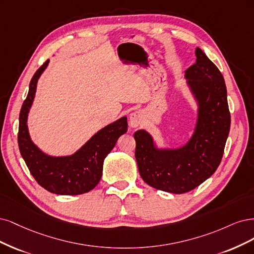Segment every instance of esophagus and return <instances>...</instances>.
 I'll return each instance as SVG.
<instances>
[{
	"label": "esophagus",
	"mask_w": 254,
	"mask_h": 254,
	"mask_svg": "<svg viewBox=\"0 0 254 254\" xmlns=\"http://www.w3.org/2000/svg\"><path fill=\"white\" fill-rule=\"evenodd\" d=\"M144 118V114L142 111H136L129 115V126L132 127H138L141 125Z\"/></svg>",
	"instance_id": "esophagus-1"
}]
</instances>
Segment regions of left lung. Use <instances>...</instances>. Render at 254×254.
<instances>
[{"label":"left lung","mask_w":254,"mask_h":254,"mask_svg":"<svg viewBox=\"0 0 254 254\" xmlns=\"http://www.w3.org/2000/svg\"><path fill=\"white\" fill-rule=\"evenodd\" d=\"M185 78L197 104L194 132L179 148H158L144 129L134 134L135 157L144 183L165 192L183 194L214 173L230 130V112L222 72L199 47Z\"/></svg>","instance_id":"obj_1"}]
</instances>
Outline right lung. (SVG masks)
I'll list each match as a JSON object with an SVG mask.
<instances>
[{"label":"right lung","mask_w":254,"mask_h":254,"mask_svg":"<svg viewBox=\"0 0 254 254\" xmlns=\"http://www.w3.org/2000/svg\"><path fill=\"white\" fill-rule=\"evenodd\" d=\"M47 60L32 77L19 117L18 142L22 157L31 175L45 190L59 195H79L93 190L102 176L103 161L118 138L127 133V120L122 117L101 128L81 148L68 156H51L32 142L27 126L37 83L47 67Z\"/></svg>","instance_id":"obj_1"}]
</instances>
